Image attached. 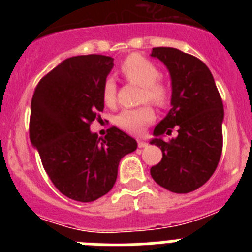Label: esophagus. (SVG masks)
<instances>
[{"instance_id":"esophagus-1","label":"esophagus","mask_w":252,"mask_h":252,"mask_svg":"<svg viewBox=\"0 0 252 252\" xmlns=\"http://www.w3.org/2000/svg\"><path fill=\"white\" fill-rule=\"evenodd\" d=\"M137 145H139L140 149L146 148V146H148V142L144 141V140H139V141H137Z\"/></svg>"}]
</instances>
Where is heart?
<instances>
[{
	"label": "heart",
	"mask_w": 252,
	"mask_h": 252,
	"mask_svg": "<svg viewBox=\"0 0 252 252\" xmlns=\"http://www.w3.org/2000/svg\"><path fill=\"white\" fill-rule=\"evenodd\" d=\"M120 69L126 81L141 86L140 101H150L158 107H162L168 103L170 95L169 88L159 79L160 70L153 62L142 55L132 54L122 62ZM102 98L108 107H115L117 103V86L112 78H107L104 81L102 86ZM154 108L151 104L146 103L137 108L121 111V113L116 117V124L126 132L139 135L154 121Z\"/></svg>",
	"instance_id": "1"
}]
</instances>
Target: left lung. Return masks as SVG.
<instances>
[{"instance_id":"obj_1","label":"left lung","mask_w":252,"mask_h":252,"mask_svg":"<svg viewBox=\"0 0 252 252\" xmlns=\"http://www.w3.org/2000/svg\"><path fill=\"white\" fill-rule=\"evenodd\" d=\"M171 77V108L154 128L151 145L162 159L150 169L153 179L173 193H189L212 177L221 159L223 103L208 66L175 48H153ZM175 128L178 136L165 140Z\"/></svg>"}]
</instances>
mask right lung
<instances>
[{"mask_svg": "<svg viewBox=\"0 0 252 252\" xmlns=\"http://www.w3.org/2000/svg\"><path fill=\"white\" fill-rule=\"evenodd\" d=\"M112 66L106 55L69 58L40 79L31 99V142L51 183L73 201L86 203L107 194L121 158L137 148L116 126L102 139L90 130L101 119L102 86Z\"/></svg>", "mask_w": 252, "mask_h": 252, "instance_id": "right-lung-1", "label": "right lung"}]
</instances>
